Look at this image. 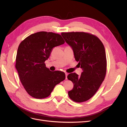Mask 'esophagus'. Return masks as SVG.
<instances>
[{
  "mask_svg": "<svg viewBox=\"0 0 127 127\" xmlns=\"http://www.w3.org/2000/svg\"><path fill=\"white\" fill-rule=\"evenodd\" d=\"M65 75H66V79H67V76H68V73L66 72V73H65Z\"/></svg>",
  "mask_w": 127,
  "mask_h": 127,
  "instance_id": "esophagus-1",
  "label": "esophagus"
}]
</instances>
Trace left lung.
Returning a JSON list of instances; mask_svg holds the SVG:
<instances>
[{"instance_id":"1","label":"left lung","mask_w":127,"mask_h":127,"mask_svg":"<svg viewBox=\"0 0 127 127\" xmlns=\"http://www.w3.org/2000/svg\"><path fill=\"white\" fill-rule=\"evenodd\" d=\"M61 35L72 48L75 60L83 70L80 76L76 73L67 76L74 84L68 95L76 102L86 101L96 93L105 78L106 58L104 47L97 36L88 33L63 32Z\"/></svg>"}]
</instances>
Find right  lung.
Listing matches in <instances>:
<instances>
[{"instance_id": "right-lung-1", "label": "right lung", "mask_w": 127, "mask_h": 127, "mask_svg": "<svg viewBox=\"0 0 127 127\" xmlns=\"http://www.w3.org/2000/svg\"><path fill=\"white\" fill-rule=\"evenodd\" d=\"M64 43L59 34L39 32L29 35L19 45L15 67L23 86L33 97H48L55 86L66 78L64 72L51 71L44 64L52 49Z\"/></svg>"}]
</instances>
